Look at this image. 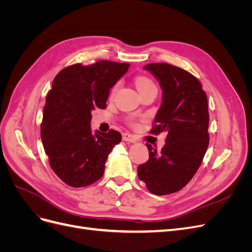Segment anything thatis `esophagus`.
Segmentation results:
<instances>
[{
    "label": "esophagus",
    "mask_w": 252,
    "mask_h": 252,
    "mask_svg": "<svg viewBox=\"0 0 252 252\" xmlns=\"http://www.w3.org/2000/svg\"><path fill=\"white\" fill-rule=\"evenodd\" d=\"M122 139H123V141L128 142V143H135L136 142V140L134 139V136L131 135V134H129V133H123Z\"/></svg>",
    "instance_id": "1"
}]
</instances>
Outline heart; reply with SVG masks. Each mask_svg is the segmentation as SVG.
<instances>
[{
    "instance_id": "b5f03b06",
    "label": "heart",
    "mask_w": 252,
    "mask_h": 252,
    "mask_svg": "<svg viewBox=\"0 0 252 252\" xmlns=\"http://www.w3.org/2000/svg\"><path fill=\"white\" fill-rule=\"evenodd\" d=\"M135 85H136V88H138L139 91L141 90H144L146 88H149V87H152V86H156L154 83H152L149 79L145 78V77H139L138 79L135 80Z\"/></svg>"
}]
</instances>
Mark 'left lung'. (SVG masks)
<instances>
[{
  "label": "left lung",
  "mask_w": 252,
  "mask_h": 252,
  "mask_svg": "<svg viewBox=\"0 0 252 252\" xmlns=\"http://www.w3.org/2000/svg\"><path fill=\"white\" fill-rule=\"evenodd\" d=\"M158 82L162 104L152 133L165 131L159 152L146 144L149 159L138 167V177L151 193L164 195L185 187L202 164L209 144L208 102L191 73L166 63L144 66Z\"/></svg>",
  "instance_id": "8db88e82"
}]
</instances>
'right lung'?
Listing matches in <instances>:
<instances>
[{
    "instance_id": "add662e5",
    "label": "right lung",
    "mask_w": 252,
    "mask_h": 252,
    "mask_svg": "<svg viewBox=\"0 0 252 252\" xmlns=\"http://www.w3.org/2000/svg\"><path fill=\"white\" fill-rule=\"evenodd\" d=\"M129 64L110 61L66 67L53 80L43 108L41 139L51 169L67 185L85 187L102 178L108 155L122 140L116 130H91V112L106 108L110 89Z\"/></svg>"
}]
</instances>
